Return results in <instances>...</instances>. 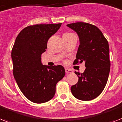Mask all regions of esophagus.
<instances>
[{"label": "esophagus", "mask_w": 122, "mask_h": 122, "mask_svg": "<svg viewBox=\"0 0 122 122\" xmlns=\"http://www.w3.org/2000/svg\"><path fill=\"white\" fill-rule=\"evenodd\" d=\"M65 72H66V73H73V71L70 69H68V68H65Z\"/></svg>", "instance_id": "1"}]
</instances>
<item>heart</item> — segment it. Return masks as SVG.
Returning <instances> with one entry per match:
<instances>
[{
  "mask_svg": "<svg viewBox=\"0 0 122 122\" xmlns=\"http://www.w3.org/2000/svg\"><path fill=\"white\" fill-rule=\"evenodd\" d=\"M70 34H72V33H70V32H66V33H65L64 34V35H70Z\"/></svg>",
  "mask_w": 122,
  "mask_h": 122,
  "instance_id": "obj_1",
  "label": "heart"
}]
</instances>
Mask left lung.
<instances>
[{
	"instance_id": "8db88e82",
	"label": "left lung",
	"mask_w": 122,
	"mask_h": 122,
	"mask_svg": "<svg viewBox=\"0 0 122 122\" xmlns=\"http://www.w3.org/2000/svg\"><path fill=\"white\" fill-rule=\"evenodd\" d=\"M67 26L75 30L80 46L73 64L85 63L83 73L75 71L78 81L71 87L76 98L83 101L98 97L107 83L110 70L109 45L107 39L97 26L85 22H76Z\"/></svg>"
}]
</instances>
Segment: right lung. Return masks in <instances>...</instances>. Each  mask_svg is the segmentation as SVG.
Masks as SVG:
<instances>
[{
    "label": "right lung",
    "mask_w": 122,
    "mask_h": 122,
    "mask_svg": "<svg viewBox=\"0 0 122 122\" xmlns=\"http://www.w3.org/2000/svg\"><path fill=\"white\" fill-rule=\"evenodd\" d=\"M61 23L29 25L20 32L12 50L13 75L27 98L35 103L47 102L54 97L56 85L65 75L63 66H49L41 63L48 39Z\"/></svg>",
    "instance_id": "add662e5"
}]
</instances>
